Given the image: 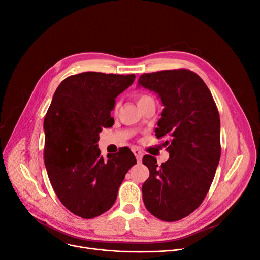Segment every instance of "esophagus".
<instances>
[{
	"mask_svg": "<svg viewBox=\"0 0 260 260\" xmlns=\"http://www.w3.org/2000/svg\"><path fill=\"white\" fill-rule=\"evenodd\" d=\"M133 153L135 154L136 159H137V161H138V162H141L143 154H142V152L140 151V149H138V148H134V149H133Z\"/></svg>",
	"mask_w": 260,
	"mask_h": 260,
	"instance_id": "esophagus-1",
	"label": "esophagus"
}]
</instances>
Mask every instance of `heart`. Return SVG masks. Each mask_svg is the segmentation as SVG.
Masks as SVG:
<instances>
[{"label": "heart", "mask_w": 260, "mask_h": 260, "mask_svg": "<svg viewBox=\"0 0 260 260\" xmlns=\"http://www.w3.org/2000/svg\"><path fill=\"white\" fill-rule=\"evenodd\" d=\"M136 100H137V103H138V105H139V107L141 106V105H143L144 103H146V102H148V101H153L154 100V98L152 97L151 94H148V93H138L137 95H136ZM119 106H120V103L117 101L115 104H114V113H117L118 112V109H119Z\"/></svg>", "instance_id": "obj_1"}]
</instances>
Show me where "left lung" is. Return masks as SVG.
<instances>
[{"label":"left lung","instance_id":"8db88e82","mask_svg":"<svg viewBox=\"0 0 260 260\" xmlns=\"http://www.w3.org/2000/svg\"><path fill=\"white\" fill-rule=\"evenodd\" d=\"M139 84L165 105L155 135L166 138L170 159L158 166L145 155L149 177L142 185L147 211L168 222L192 214L206 198L221 155L220 118L203 80L184 68L143 74Z\"/></svg>","mask_w":260,"mask_h":260}]
</instances>
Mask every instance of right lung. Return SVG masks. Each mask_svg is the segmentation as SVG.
Segmentation results:
<instances>
[{"label": "right lung", "instance_id": "right-lung-1", "mask_svg": "<svg viewBox=\"0 0 260 260\" xmlns=\"http://www.w3.org/2000/svg\"><path fill=\"white\" fill-rule=\"evenodd\" d=\"M135 75L86 72L64 79L44 119V162L54 193L73 214L91 219L113 207L137 163L128 147L101 156L99 133L114 125L115 98Z\"/></svg>", "mask_w": 260, "mask_h": 260}]
</instances>
